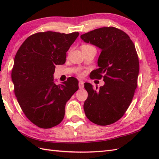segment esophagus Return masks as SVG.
Listing matches in <instances>:
<instances>
[{"mask_svg": "<svg viewBox=\"0 0 159 159\" xmlns=\"http://www.w3.org/2000/svg\"><path fill=\"white\" fill-rule=\"evenodd\" d=\"M79 88L80 89H83L84 87V83L81 80H80L79 83Z\"/></svg>", "mask_w": 159, "mask_h": 159, "instance_id": "1", "label": "esophagus"}]
</instances>
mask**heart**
I'll return each mask as SVG.
<instances>
[{"instance_id": "1", "label": "heart", "mask_w": 159, "mask_h": 159, "mask_svg": "<svg viewBox=\"0 0 159 159\" xmlns=\"http://www.w3.org/2000/svg\"><path fill=\"white\" fill-rule=\"evenodd\" d=\"M91 46H92L85 44V45H83L81 47H91ZM85 72H84V71H78V72H77V74H78V75H79L80 77L83 76L84 75H85Z\"/></svg>"}]
</instances>
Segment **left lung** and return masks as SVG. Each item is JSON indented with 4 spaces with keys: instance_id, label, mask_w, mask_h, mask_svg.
<instances>
[{
    "instance_id": "1",
    "label": "left lung",
    "mask_w": 159,
    "mask_h": 159,
    "mask_svg": "<svg viewBox=\"0 0 159 159\" xmlns=\"http://www.w3.org/2000/svg\"><path fill=\"white\" fill-rule=\"evenodd\" d=\"M80 38L102 50L98 60L99 67L90 76L92 79L102 78L104 81L98 90L85 83L88 97L84 111L93 123L110 125L123 117L137 88L139 63L135 46L126 33L113 26L96 29Z\"/></svg>"
}]
</instances>
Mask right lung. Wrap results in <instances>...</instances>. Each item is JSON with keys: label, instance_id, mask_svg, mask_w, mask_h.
Returning <instances> with one entry per match:
<instances>
[{"label": "right lung", "instance_id": "obj_1", "mask_svg": "<svg viewBox=\"0 0 159 159\" xmlns=\"http://www.w3.org/2000/svg\"><path fill=\"white\" fill-rule=\"evenodd\" d=\"M79 35L37 33L26 38L16 52L11 71L15 95L26 117L39 128L61 122L66 102L79 89L75 78L59 85L53 79L55 66L66 63V52Z\"/></svg>", "mask_w": 159, "mask_h": 159}]
</instances>
